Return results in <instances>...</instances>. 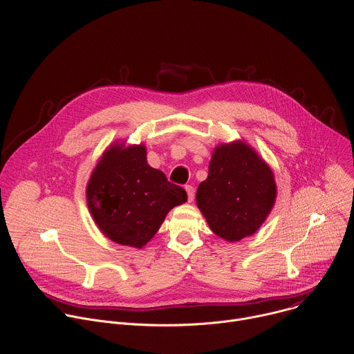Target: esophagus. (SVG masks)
<instances>
[{
    "mask_svg": "<svg viewBox=\"0 0 354 354\" xmlns=\"http://www.w3.org/2000/svg\"><path fill=\"white\" fill-rule=\"evenodd\" d=\"M185 190H186V193H187V200H189V203H192V201L194 200V189H193V186L186 185V186H185Z\"/></svg>",
    "mask_w": 354,
    "mask_h": 354,
    "instance_id": "1",
    "label": "esophagus"
}]
</instances>
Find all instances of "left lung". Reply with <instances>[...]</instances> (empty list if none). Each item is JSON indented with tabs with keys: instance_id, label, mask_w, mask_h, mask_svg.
<instances>
[{
	"instance_id": "left-lung-1",
	"label": "left lung",
	"mask_w": 354,
	"mask_h": 354,
	"mask_svg": "<svg viewBox=\"0 0 354 354\" xmlns=\"http://www.w3.org/2000/svg\"><path fill=\"white\" fill-rule=\"evenodd\" d=\"M277 197L269 164L243 140L218 144L209 176L196 192V205L210 230L227 242L254 235L269 217Z\"/></svg>"
}]
</instances>
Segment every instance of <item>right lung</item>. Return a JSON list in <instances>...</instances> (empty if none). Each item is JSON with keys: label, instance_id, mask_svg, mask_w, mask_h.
<instances>
[{"label": "right lung", "instance_id": "right-lung-1", "mask_svg": "<svg viewBox=\"0 0 354 354\" xmlns=\"http://www.w3.org/2000/svg\"><path fill=\"white\" fill-rule=\"evenodd\" d=\"M89 213L106 238L141 249L167 214L187 200L185 189L149 167L144 144L115 141L99 158L86 183Z\"/></svg>", "mask_w": 354, "mask_h": 354}]
</instances>
